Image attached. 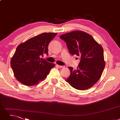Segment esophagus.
Instances as JSON below:
<instances>
[{
  "label": "esophagus",
  "mask_w": 120,
  "mask_h": 120,
  "mask_svg": "<svg viewBox=\"0 0 120 120\" xmlns=\"http://www.w3.org/2000/svg\"><path fill=\"white\" fill-rule=\"evenodd\" d=\"M57 66H58L59 68H64V66H61V65H57Z\"/></svg>",
  "instance_id": "1"
}]
</instances>
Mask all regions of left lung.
Segmentation results:
<instances>
[{"instance_id":"8db88e82","label":"left lung","mask_w":120,"mask_h":120,"mask_svg":"<svg viewBox=\"0 0 120 120\" xmlns=\"http://www.w3.org/2000/svg\"><path fill=\"white\" fill-rule=\"evenodd\" d=\"M71 55L80 57L76 69L68 67L70 75L66 81L73 88L87 90L101 77L105 68L103 49L93 36L82 31H74L61 35Z\"/></svg>"}]
</instances>
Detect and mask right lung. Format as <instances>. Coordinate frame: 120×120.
<instances>
[{
	"instance_id": "add662e5",
	"label": "right lung",
	"mask_w": 120,
	"mask_h": 120,
	"mask_svg": "<svg viewBox=\"0 0 120 120\" xmlns=\"http://www.w3.org/2000/svg\"><path fill=\"white\" fill-rule=\"evenodd\" d=\"M57 33H43L19 45L11 60L16 78L22 84L35 85L46 78L54 64L40 58L48 55V46Z\"/></svg>"
}]
</instances>
